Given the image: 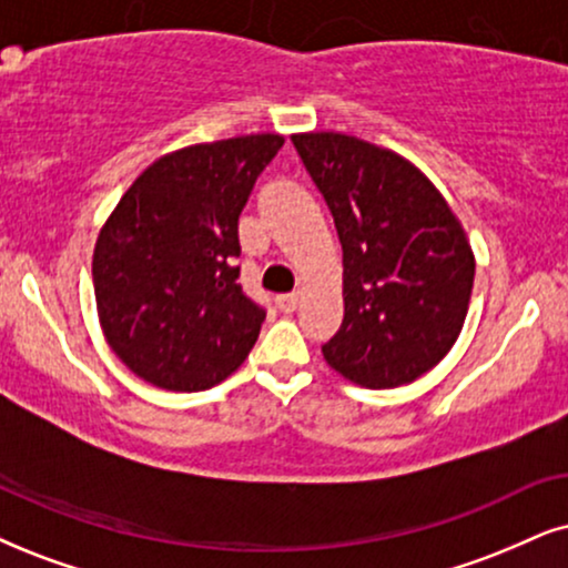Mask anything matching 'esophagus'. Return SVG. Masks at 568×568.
<instances>
[{"mask_svg":"<svg viewBox=\"0 0 568 568\" xmlns=\"http://www.w3.org/2000/svg\"><path fill=\"white\" fill-rule=\"evenodd\" d=\"M275 304H277L280 312H285V314L296 312V306H298V293H280V296L275 298Z\"/></svg>","mask_w":568,"mask_h":568,"instance_id":"1","label":"esophagus"}]
</instances>
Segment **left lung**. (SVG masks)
Returning a JSON list of instances; mask_svg holds the SVG:
<instances>
[{"label":"left lung","mask_w":568,"mask_h":568,"mask_svg":"<svg viewBox=\"0 0 568 568\" xmlns=\"http://www.w3.org/2000/svg\"><path fill=\"white\" fill-rule=\"evenodd\" d=\"M343 246V325L322 346L369 390L414 383L462 333L475 251L435 183L390 149L335 131L291 135Z\"/></svg>","instance_id":"8db88e82"}]
</instances>
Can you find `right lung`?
I'll return each instance as SVG.
<instances>
[{"mask_svg":"<svg viewBox=\"0 0 568 568\" xmlns=\"http://www.w3.org/2000/svg\"><path fill=\"white\" fill-rule=\"evenodd\" d=\"M280 133L193 143L135 178L93 246L102 333L162 390L220 385L254 348L264 308L239 285V217Z\"/></svg>","mask_w":568,"mask_h":568,"instance_id":"obj_1","label":"right lung"}]
</instances>
